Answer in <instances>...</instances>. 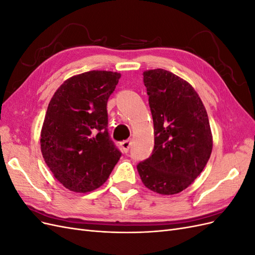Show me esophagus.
Here are the masks:
<instances>
[{
  "label": "esophagus",
  "mask_w": 255,
  "mask_h": 255,
  "mask_svg": "<svg viewBox=\"0 0 255 255\" xmlns=\"http://www.w3.org/2000/svg\"><path fill=\"white\" fill-rule=\"evenodd\" d=\"M120 145H121V148H122L123 152L127 153V152H128V150H129V148H130V145H132V140L128 139V140L122 141V142L120 143Z\"/></svg>",
  "instance_id": "1"
}]
</instances>
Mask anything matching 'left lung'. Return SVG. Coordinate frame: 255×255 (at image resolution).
<instances>
[{"instance_id":"8db88e82","label":"left lung","mask_w":255,"mask_h":255,"mask_svg":"<svg viewBox=\"0 0 255 255\" xmlns=\"http://www.w3.org/2000/svg\"><path fill=\"white\" fill-rule=\"evenodd\" d=\"M142 75L153 118L154 149L137 170L150 190L179 194L203 171L212 154L207 113L194 87L180 76L164 69Z\"/></svg>"}]
</instances>
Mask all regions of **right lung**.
Masks as SVG:
<instances>
[{
  "label": "right lung",
  "instance_id": "right-lung-1",
  "mask_svg": "<svg viewBox=\"0 0 255 255\" xmlns=\"http://www.w3.org/2000/svg\"><path fill=\"white\" fill-rule=\"evenodd\" d=\"M118 72L92 70L66 80L53 95L40 133V149L54 177L85 194L107 181L121 156L107 132V101Z\"/></svg>",
  "mask_w": 255,
  "mask_h": 255
}]
</instances>
